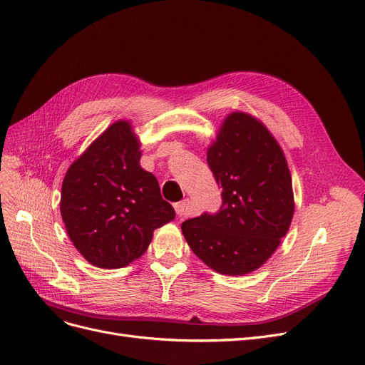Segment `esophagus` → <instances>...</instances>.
I'll use <instances>...</instances> for the list:
<instances>
[{"instance_id": "1", "label": "esophagus", "mask_w": 365, "mask_h": 365, "mask_svg": "<svg viewBox=\"0 0 365 365\" xmlns=\"http://www.w3.org/2000/svg\"><path fill=\"white\" fill-rule=\"evenodd\" d=\"M188 203H190V200H188V199H184V200H181V202L173 205V207H175V212H177L178 217L185 215V212H187V210H188Z\"/></svg>"}]
</instances>
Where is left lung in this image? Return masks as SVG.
Wrapping results in <instances>:
<instances>
[{
  "label": "left lung",
  "mask_w": 365,
  "mask_h": 365,
  "mask_svg": "<svg viewBox=\"0 0 365 365\" xmlns=\"http://www.w3.org/2000/svg\"><path fill=\"white\" fill-rule=\"evenodd\" d=\"M206 160L222 187V205L215 215L184 221L182 235L214 272L251 273L279 247L296 210L285 154L262 120L233 111L207 145Z\"/></svg>",
  "instance_id": "8db88e82"
}]
</instances>
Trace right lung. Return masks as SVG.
I'll return each mask as SVG.
<instances>
[{
	"label": "right lung",
	"instance_id": "right-lung-1",
	"mask_svg": "<svg viewBox=\"0 0 365 365\" xmlns=\"http://www.w3.org/2000/svg\"><path fill=\"white\" fill-rule=\"evenodd\" d=\"M141 141L117 120L69 165L61 192L66 233L84 259L101 269L129 266L155 229L175 218L158 180L141 168Z\"/></svg>",
	"mask_w": 365,
	"mask_h": 365
}]
</instances>
